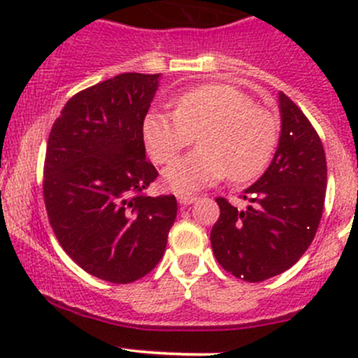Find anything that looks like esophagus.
<instances>
[{"instance_id": "1", "label": "esophagus", "mask_w": 358, "mask_h": 358, "mask_svg": "<svg viewBox=\"0 0 358 358\" xmlns=\"http://www.w3.org/2000/svg\"><path fill=\"white\" fill-rule=\"evenodd\" d=\"M176 199H178L180 206H190L192 202L197 201V196H192V194H180Z\"/></svg>"}]
</instances>
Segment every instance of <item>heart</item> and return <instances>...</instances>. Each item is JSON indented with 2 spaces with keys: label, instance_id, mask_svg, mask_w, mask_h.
<instances>
[{
  "label": "heart",
  "instance_id": "b5f03b06",
  "mask_svg": "<svg viewBox=\"0 0 358 358\" xmlns=\"http://www.w3.org/2000/svg\"><path fill=\"white\" fill-rule=\"evenodd\" d=\"M142 135L157 164L173 161L197 135L201 149L162 173L168 189L192 192L227 175L237 183L256 178L275 149L277 122L241 90L213 83L180 95L175 112L150 110L143 119Z\"/></svg>",
  "mask_w": 358,
  "mask_h": 358
}]
</instances>
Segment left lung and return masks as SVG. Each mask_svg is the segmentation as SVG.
<instances>
[{"instance_id": "1", "label": "left lung", "mask_w": 358, "mask_h": 358, "mask_svg": "<svg viewBox=\"0 0 358 358\" xmlns=\"http://www.w3.org/2000/svg\"><path fill=\"white\" fill-rule=\"evenodd\" d=\"M280 136L266 171L237 209L218 197L211 248L220 265L248 282L286 272L308 249L322 218L327 164L322 142L299 107L279 93Z\"/></svg>"}]
</instances>
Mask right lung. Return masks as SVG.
<instances>
[{
	"mask_svg": "<svg viewBox=\"0 0 358 358\" xmlns=\"http://www.w3.org/2000/svg\"><path fill=\"white\" fill-rule=\"evenodd\" d=\"M159 79L124 72L83 90L46 145L50 225L85 272L112 284L135 282L157 265L178 209L175 196L143 194L157 176L145 161L142 124Z\"/></svg>",
	"mask_w": 358,
	"mask_h": 358,
	"instance_id": "obj_1",
	"label": "right lung"
}]
</instances>
